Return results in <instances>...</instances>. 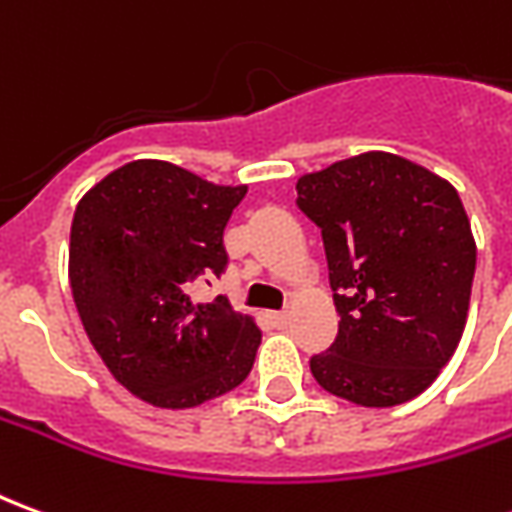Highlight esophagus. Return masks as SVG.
Wrapping results in <instances>:
<instances>
[{
  "label": "esophagus",
  "instance_id": "esophagus-1",
  "mask_svg": "<svg viewBox=\"0 0 512 512\" xmlns=\"http://www.w3.org/2000/svg\"><path fill=\"white\" fill-rule=\"evenodd\" d=\"M271 321H274V326H279V329H282V326H288L290 323V315L288 312H271Z\"/></svg>",
  "mask_w": 512,
  "mask_h": 512
}]
</instances>
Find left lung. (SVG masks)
<instances>
[{
    "instance_id": "obj_1",
    "label": "left lung",
    "mask_w": 512,
    "mask_h": 512,
    "mask_svg": "<svg viewBox=\"0 0 512 512\" xmlns=\"http://www.w3.org/2000/svg\"><path fill=\"white\" fill-rule=\"evenodd\" d=\"M296 191L321 227L340 315L312 376L356 406L417 397L455 354L469 312L477 246L458 191L392 153L337 161Z\"/></svg>"
}]
</instances>
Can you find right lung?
<instances>
[{
	"label": "right lung",
	"instance_id": "obj_1",
	"mask_svg": "<svg viewBox=\"0 0 512 512\" xmlns=\"http://www.w3.org/2000/svg\"><path fill=\"white\" fill-rule=\"evenodd\" d=\"M244 194L142 158L76 205L68 277L84 332L109 373L150 406H200L255 365L257 323L224 296H191L224 274V227Z\"/></svg>",
	"mask_w": 512,
	"mask_h": 512
}]
</instances>
